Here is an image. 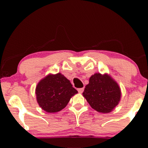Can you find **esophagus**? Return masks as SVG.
Wrapping results in <instances>:
<instances>
[{"instance_id":"esophagus-1","label":"esophagus","mask_w":148,"mask_h":148,"mask_svg":"<svg viewBox=\"0 0 148 148\" xmlns=\"http://www.w3.org/2000/svg\"><path fill=\"white\" fill-rule=\"evenodd\" d=\"M84 88H79L77 89V91H78L79 93H82V92H84Z\"/></svg>"}]
</instances>
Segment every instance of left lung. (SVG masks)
Wrapping results in <instances>:
<instances>
[{
	"mask_svg": "<svg viewBox=\"0 0 148 148\" xmlns=\"http://www.w3.org/2000/svg\"><path fill=\"white\" fill-rule=\"evenodd\" d=\"M82 95L92 108L107 114L119 104L121 92L118 84L110 75L95 73L90 77Z\"/></svg>",
	"mask_w": 148,
	"mask_h": 148,
	"instance_id": "1",
	"label": "left lung"
}]
</instances>
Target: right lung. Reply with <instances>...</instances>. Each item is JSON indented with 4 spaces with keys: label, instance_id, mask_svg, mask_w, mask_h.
<instances>
[{
    "label": "right lung",
    "instance_id": "obj_1",
    "mask_svg": "<svg viewBox=\"0 0 148 148\" xmlns=\"http://www.w3.org/2000/svg\"><path fill=\"white\" fill-rule=\"evenodd\" d=\"M35 93L40 107L48 113L61 111L77 93L71 82L61 73L49 74L37 84Z\"/></svg>",
    "mask_w": 148,
    "mask_h": 148
}]
</instances>
